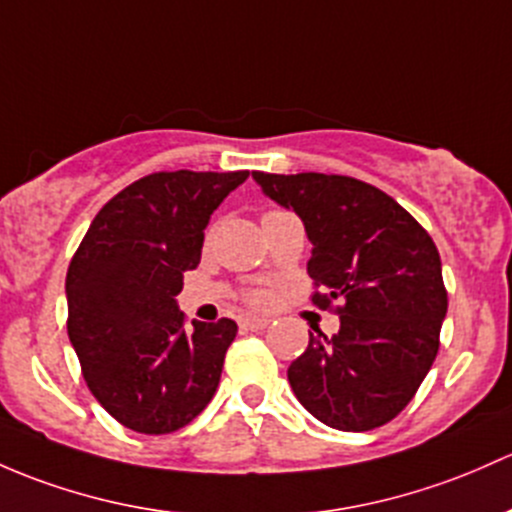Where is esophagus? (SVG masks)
<instances>
[{"instance_id": "obj_1", "label": "esophagus", "mask_w": 512, "mask_h": 512, "mask_svg": "<svg viewBox=\"0 0 512 512\" xmlns=\"http://www.w3.org/2000/svg\"><path fill=\"white\" fill-rule=\"evenodd\" d=\"M270 326V319H257V316H247V319H242V328H247V331H262V328Z\"/></svg>"}]
</instances>
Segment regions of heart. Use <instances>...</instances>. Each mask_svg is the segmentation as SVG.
<instances>
[{
    "instance_id": "heart-1",
    "label": "heart",
    "mask_w": 512,
    "mask_h": 512,
    "mask_svg": "<svg viewBox=\"0 0 512 512\" xmlns=\"http://www.w3.org/2000/svg\"><path fill=\"white\" fill-rule=\"evenodd\" d=\"M279 215H287V211H282V208H267V211L262 213V225L270 223V220H274V218H279ZM211 233H213V228H208L206 235H211ZM247 299H250L252 304H262V294H257V292H252Z\"/></svg>"
}]
</instances>
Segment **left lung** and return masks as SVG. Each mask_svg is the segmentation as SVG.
I'll list each match as a JSON object with an SVG mask.
<instances>
[{"label": "left lung", "mask_w": 512, "mask_h": 512, "mask_svg": "<svg viewBox=\"0 0 512 512\" xmlns=\"http://www.w3.org/2000/svg\"><path fill=\"white\" fill-rule=\"evenodd\" d=\"M252 179L304 220L306 265L319 309L341 328L309 333L287 378L301 405L343 432L383 427L410 405L439 351L446 287L434 240L395 198L338 174H265Z\"/></svg>", "instance_id": "obj_1"}]
</instances>
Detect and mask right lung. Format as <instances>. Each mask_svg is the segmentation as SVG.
<instances>
[{
    "mask_svg": "<svg viewBox=\"0 0 512 512\" xmlns=\"http://www.w3.org/2000/svg\"><path fill=\"white\" fill-rule=\"evenodd\" d=\"M247 171H157L100 208L66 274L68 338L95 400L127 429L169 434L206 410L238 324L176 306L211 213Z\"/></svg>",
    "mask_w": 512,
    "mask_h": 512,
    "instance_id": "obj_1",
    "label": "right lung"
}]
</instances>
